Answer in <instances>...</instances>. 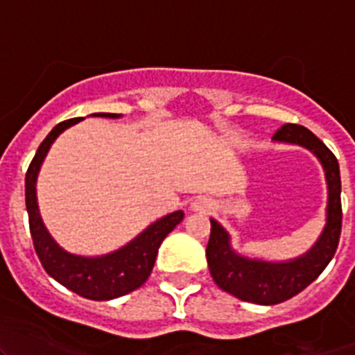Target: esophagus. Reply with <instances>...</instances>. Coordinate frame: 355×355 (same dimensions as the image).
<instances>
[{
	"label": "esophagus",
	"mask_w": 355,
	"mask_h": 355,
	"mask_svg": "<svg viewBox=\"0 0 355 355\" xmlns=\"http://www.w3.org/2000/svg\"><path fill=\"white\" fill-rule=\"evenodd\" d=\"M213 207H214V204L206 198L194 199V202L191 204V209L196 211V213H207V211H211Z\"/></svg>",
	"instance_id": "1"
}]
</instances>
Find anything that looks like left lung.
<instances>
[{
    "label": "left lung",
    "mask_w": 355,
    "mask_h": 355,
    "mask_svg": "<svg viewBox=\"0 0 355 355\" xmlns=\"http://www.w3.org/2000/svg\"><path fill=\"white\" fill-rule=\"evenodd\" d=\"M273 141L300 146L318 157L328 189L327 223L307 252L288 261H266L237 252L223 225L209 218L211 235L206 247V259L214 284L237 299L259 306L284 302L313 284L335 256L342 230V184L335 155L302 125L285 123L273 135Z\"/></svg>",
    "instance_id": "left-lung-1"
}]
</instances>
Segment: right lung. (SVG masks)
<instances>
[{
    "mask_svg": "<svg viewBox=\"0 0 355 355\" xmlns=\"http://www.w3.org/2000/svg\"><path fill=\"white\" fill-rule=\"evenodd\" d=\"M91 116L121 118L116 113H92ZM84 120L82 116L56 125L41 142L27 175H25V206L28 213L34 249L46 273L71 292L91 300H110L141 287L151 275L161 242L184 220V211H173L159 218L120 249L101 256H80L68 252L53 239L42 221L37 204V175L53 142L71 125Z\"/></svg>",
    "mask_w": 355,
    "mask_h": 355,
    "instance_id": "add662e5",
    "label": "right lung"
}]
</instances>
